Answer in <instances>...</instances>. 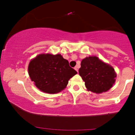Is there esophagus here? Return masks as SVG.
Instances as JSON below:
<instances>
[{
	"mask_svg": "<svg viewBox=\"0 0 135 135\" xmlns=\"http://www.w3.org/2000/svg\"><path fill=\"white\" fill-rule=\"evenodd\" d=\"M78 69H79V68H78V66H75V68H74V69H75V70H76L77 72H78V70H79Z\"/></svg>",
	"mask_w": 135,
	"mask_h": 135,
	"instance_id": "1",
	"label": "esophagus"
}]
</instances>
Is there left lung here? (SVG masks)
Instances as JSON below:
<instances>
[{
  "instance_id": "8db88e82",
  "label": "left lung",
  "mask_w": 135,
  "mask_h": 135,
  "mask_svg": "<svg viewBox=\"0 0 135 135\" xmlns=\"http://www.w3.org/2000/svg\"><path fill=\"white\" fill-rule=\"evenodd\" d=\"M79 70L88 91L97 94L109 90L115 83L116 74L114 68L97 56L83 59Z\"/></svg>"
}]
</instances>
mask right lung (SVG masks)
<instances>
[{"label":"right lung","instance_id":"right-lung-1","mask_svg":"<svg viewBox=\"0 0 135 135\" xmlns=\"http://www.w3.org/2000/svg\"><path fill=\"white\" fill-rule=\"evenodd\" d=\"M28 70L36 87L49 94L58 93L64 89L70 79L77 74L60 54L37 56L30 61Z\"/></svg>","mask_w":135,"mask_h":135}]
</instances>
